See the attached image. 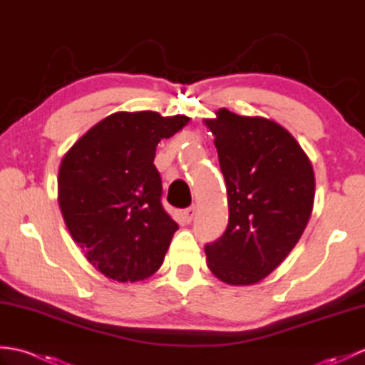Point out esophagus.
Returning a JSON list of instances; mask_svg holds the SVG:
<instances>
[{
    "mask_svg": "<svg viewBox=\"0 0 365 365\" xmlns=\"http://www.w3.org/2000/svg\"><path fill=\"white\" fill-rule=\"evenodd\" d=\"M196 215V207H188L182 212V218L185 222H191Z\"/></svg>",
    "mask_w": 365,
    "mask_h": 365,
    "instance_id": "esophagus-1",
    "label": "esophagus"
}]
</instances>
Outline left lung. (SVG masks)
<instances>
[{
  "mask_svg": "<svg viewBox=\"0 0 365 365\" xmlns=\"http://www.w3.org/2000/svg\"><path fill=\"white\" fill-rule=\"evenodd\" d=\"M205 125L215 135L229 204L226 232L205 245L208 268L230 285L257 284L307 226L314 169L297 139L273 120L222 108Z\"/></svg>",
  "mask_w": 365,
  "mask_h": 365,
  "instance_id": "1",
  "label": "left lung"
}]
</instances>
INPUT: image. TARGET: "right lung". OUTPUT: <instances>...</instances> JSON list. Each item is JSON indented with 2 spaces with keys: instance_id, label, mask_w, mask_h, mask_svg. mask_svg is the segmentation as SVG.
Returning <instances> with one entry per match:
<instances>
[{
  "instance_id": "obj_1",
  "label": "right lung",
  "mask_w": 365,
  "mask_h": 365,
  "mask_svg": "<svg viewBox=\"0 0 365 365\" xmlns=\"http://www.w3.org/2000/svg\"><path fill=\"white\" fill-rule=\"evenodd\" d=\"M188 120L180 114L114 113L84 133L61 161L58 200L66 226L106 277L143 281L165 260L178 226L161 204L155 150Z\"/></svg>"
}]
</instances>
